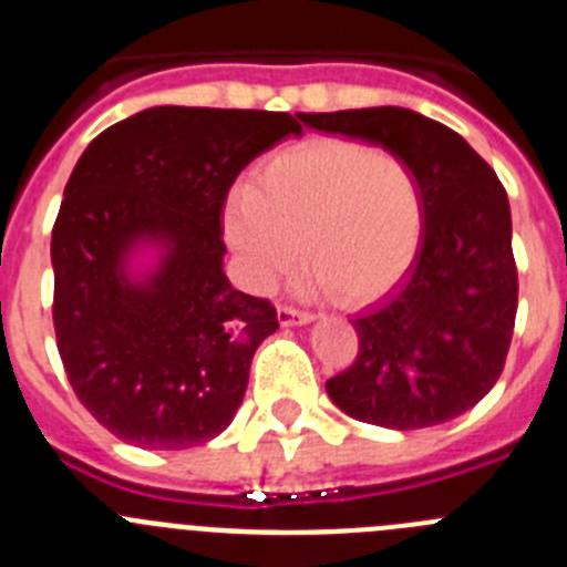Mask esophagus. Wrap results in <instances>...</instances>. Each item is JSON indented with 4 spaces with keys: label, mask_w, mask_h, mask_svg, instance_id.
<instances>
[{
    "label": "esophagus",
    "mask_w": 567,
    "mask_h": 567,
    "mask_svg": "<svg viewBox=\"0 0 567 567\" xmlns=\"http://www.w3.org/2000/svg\"><path fill=\"white\" fill-rule=\"evenodd\" d=\"M278 320H280V327H307V323H312L315 320V315L298 312V309H289V307H280Z\"/></svg>",
    "instance_id": "obj_1"
}]
</instances>
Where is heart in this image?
<instances>
[{
    "mask_svg": "<svg viewBox=\"0 0 567 567\" xmlns=\"http://www.w3.org/2000/svg\"><path fill=\"white\" fill-rule=\"evenodd\" d=\"M425 198L414 169L349 138H318L272 155L252 187L224 207V238L255 289L300 255L315 287L365 303L409 272L423 238Z\"/></svg>",
    "mask_w": 567,
    "mask_h": 567,
    "instance_id": "1",
    "label": "heart"
}]
</instances>
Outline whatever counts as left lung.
<instances>
[{
  "label": "left lung",
  "mask_w": 567,
  "mask_h": 567,
  "mask_svg": "<svg viewBox=\"0 0 567 567\" xmlns=\"http://www.w3.org/2000/svg\"><path fill=\"white\" fill-rule=\"evenodd\" d=\"M303 124L383 147L420 178L423 238L392 292L352 320L360 352L327 380L340 412L383 429H429L497 383L517 318L511 207L463 135L405 107L307 113Z\"/></svg>",
  "instance_id": "left-lung-1"
}]
</instances>
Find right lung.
I'll list each match as a JSON object with an SVG mask.
<instances>
[{"label":"right lung","instance_id":"right-lung-1","mask_svg":"<svg viewBox=\"0 0 567 567\" xmlns=\"http://www.w3.org/2000/svg\"><path fill=\"white\" fill-rule=\"evenodd\" d=\"M303 113L150 107L96 135L50 238L53 327L82 405L124 443L182 452L233 423L278 315L224 272L238 173Z\"/></svg>","mask_w":567,"mask_h":567}]
</instances>
